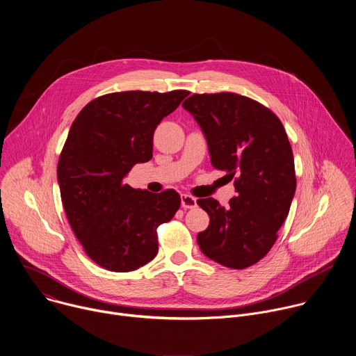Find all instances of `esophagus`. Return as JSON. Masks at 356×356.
<instances>
[{
    "instance_id": "esophagus-1",
    "label": "esophagus",
    "mask_w": 356,
    "mask_h": 356,
    "mask_svg": "<svg viewBox=\"0 0 356 356\" xmlns=\"http://www.w3.org/2000/svg\"><path fill=\"white\" fill-rule=\"evenodd\" d=\"M197 206V200L190 194H181V207L183 209H194Z\"/></svg>"
}]
</instances>
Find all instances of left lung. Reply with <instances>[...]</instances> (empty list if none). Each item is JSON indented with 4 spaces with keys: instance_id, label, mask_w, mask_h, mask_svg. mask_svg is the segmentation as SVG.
<instances>
[{
    "instance_id": "1",
    "label": "left lung",
    "mask_w": 356,
    "mask_h": 356,
    "mask_svg": "<svg viewBox=\"0 0 356 356\" xmlns=\"http://www.w3.org/2000/svg\"><path fill=\"white\" fill-rule=\"evenodd\" d=\"M183 108L204 132L211 165L235 179L236 195L227 207L213 197L197 200L210 216L198 246L222 266L249 268L276 242L296 193L287 134L269 108L235 92L193 94Z\"/></svg>"
}]
</instances>
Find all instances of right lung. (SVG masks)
Listing matches in <instances>:
<instances>
[{
    "label": "right lung",
    "instance_id": "1",
    "mask_svg": "<svg viewBox=\"0 0 356 356\" xmlns=\"http://www.w3.org/2000/svg\"><path fill=\"white\" fill-rule=\"evenodd\" d=\"M187 95L111 92L90 101L72 124L58 163L62 202L87 257L101 268L131 272L156 257V229L173 218L180 195L135 190L124 179L150 161L156 127Z\"/></svg>",
    "mask_w": 356,
    "mask_h": 356
}]
</instances>
